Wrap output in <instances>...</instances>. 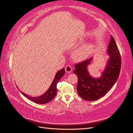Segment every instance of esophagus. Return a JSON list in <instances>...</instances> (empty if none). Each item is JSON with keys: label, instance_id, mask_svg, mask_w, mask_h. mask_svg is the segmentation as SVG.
Masks as SVG:
<instances>
[{"label": "esophagus", "instance_id": "34e87169", "mask_svg": "<svg viewBox=\"0 0 133 133\" xmlns=\"http://www.w3.org/2000/svg\"><path fill=\"white\" fill-rule=\"evenodd\" d=\"M65 71L68 73H70L72 71V67L69 65H66L65 68Z\"/></svg>", "mask_w": 133, "mask_h": 133}]
</instances>
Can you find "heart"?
<instances>
[{"label":"heart","mask_w":133,"mask_h":133,"mask_svg":"<svg viewBox=\"0 0 133 133\" xmlns=\"http://www.w3.org/2000/svg\"><path fill=\"white\" fill-rule=\"evenodd\" d=\"M91 45L90 44H85L79 48L74 53V57L78 60L86 59L89 55L91 49Z\"/></svg>","instance_id":"heart-1"}]
</instances>
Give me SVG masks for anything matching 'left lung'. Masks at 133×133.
Instances as JSON below:
<instances>
[{
    "label": "left lung",
    "instance_id": "obj_1",
    "mask_svg": "<svg viewBox=\"0 0 133 133\" xmlns=\"http://www.w3.org/2000/svg\"><path fill=\"white\" fill-rule=\"evenodd\" d=\"M107 53L109 57L102 75L92 78L88 70V66L92 58L75 65L73 73L78 76L77 91L79 95L88 101H94L105 95L118 80L121 68V56L114 38L111 36Z\"/></svg>",
    "mask_w": 133,
    "mask_h": 133
}]
</instances>
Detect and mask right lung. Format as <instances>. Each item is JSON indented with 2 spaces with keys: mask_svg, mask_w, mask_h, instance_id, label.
Masks as SVG:
<instances>
[{
  "mask_svg": "<svg viewBox=\"0 0 133 133\" xmlns=\"http://www.w3.org/2000/svg\"><path fill=\"white\" fill-rule=\"evenodd\" d=\"M64 74H65L64 68H63L61 70L58 71L57 74H56L53 81L52 82L50 87L49 88V89H48V90L45 93L41 96H37V97H32L31 96H29L28 95L24 93L22 91L21 92V93L28 99H29L31 100L32 102L37 104H44L49 103V102L51 101L56 96V95H57V85L58 82L59 81V80L61 79V78L64 75Z\"/></svg>",
  "mask_w": 133,
  "mask_h": 133,
  "instance_id": "1",
  "label": "right lung"
}]
</instances>
